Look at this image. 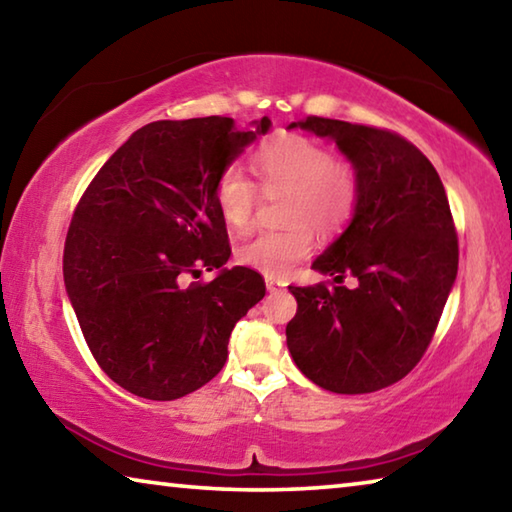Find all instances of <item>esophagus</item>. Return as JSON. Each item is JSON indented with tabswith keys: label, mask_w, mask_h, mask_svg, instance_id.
Here are the masks:
<instances>
[{
	"label": "esophagus",
	"mask_w": 512,
	"mask_h": 512,
	"mask_svg": "<svg viewBox=\"0 0 512 512\" xmlns=\"http://www.w3.org/2000/svg\"><path fill=\"white\" fill-rule=\"evenodd\" d=\"M282 287H284L282 280H277V277H266V289L268 291H277V289H282Z\"/></svg>",
	"instance_id": "esophagus-1"
}]
</instances>
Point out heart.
<instances>
[{
    "instance_id": "obj_1",
    "label": "heart",
    "mask_w": 512,
    "mask_h": 512,
    "mask_svg": "<svg viewBox=\"0 0 512 512\" xmlns=\"http://www.w3.org/2000/svg\"><path fill=\"white\" fill-rule=\"evenodd\" d=\"M253 171L266 194L287 192L284 219L289 228L262 230L241 241L237 259L268 277H287L314 248V232H334L350 219L357 203V178L325 146L302 135H282L259 146ZM214 201L230 230L250 228L257 185L239 167H228L214 185Z\"/></svg>"
}]
</instances>
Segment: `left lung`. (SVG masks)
Segmentation results:
<instances>
[{
    "label": "left lung",
    "mask_w": 512,
    "mask_h": 512,
    "mask_svg": "<svg viewBox=\"0 0 512 512\" xmlns=\"http://www.w3.org/2000/svg\"><path fill=\"white\" fill-rule=\"evenodd\" d=\"M334 142L357 178L348 225L311 268L357 287H289L287 345L298 370L332 393L361 395L409 375L458 273V241L438 171L404 137L339 119L289 124Z\"/></svg>",
    "instance_id": "left-lung-1"
}]
</instances>
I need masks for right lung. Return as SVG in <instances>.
Returning a JSON list of instances; mask_svg holds the SVG:
<instances>
[{"mask_svg": "<svg viewBox=\"0 0 512 512\" xmlns=\"http://www.w3.org/2000/svg\"><path fill=\"white\" fill-rule=\"evenodd\" d=\"M271 131L230 117L160 119L135 131L85 189L63 257L67 298L88 348L128 393L169 402L216 377L262 275L228 268L216 178ZM217 268L207 285L188 275Z\"/></svg>", "mask_w": 512, "mask_h": 512, "instance_id": "1", "label": "right lung"}]
</instances>
